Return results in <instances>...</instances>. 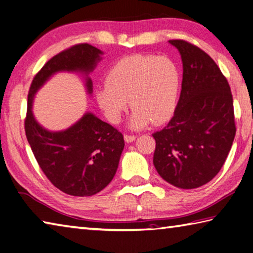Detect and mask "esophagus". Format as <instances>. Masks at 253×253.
Returning a JSON list of instances; mask_svg holds the SVG:
<instances>
[{
	"instance_id": "34e87169",
	"label": "esophagus",
	"mask_w": 253,
	"mask_h": 253,
	"mask_svg": "<svg viewBox=\"0 0 253 253\" xmlns=\"http://www.w3.org/2000/svg\"><path fill=\"white\" fill-rule=\"evenodd\" d=\"M124 138H125V140L127 143H131V142H134V140L136 139V136L135 135H128V134H126L125 136H124Z\"/></svg>"
}]
</instances>
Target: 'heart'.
Masks as SVG:
<instances>
[{"instance_id": "b5f03b06", "label": "heart", "mask_w": 253, "mask_h": 253, "mask_svg": "<svg viewBox=\"0 0 253 253\" xmlns=\"http://www.w3.org/2000/svg\"><path fill=\"white\" fill-rule=\"evenodd\" d=\"M179 85L181 72L174 60L165 55L132 54L111 66L106 83L97 87L96 99L111 123L121 121L130 101L134 108L130 126L143 128L172 117Z\"/></svg>"}]
</instances>
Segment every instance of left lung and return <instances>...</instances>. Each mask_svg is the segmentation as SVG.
<instances>
[{"label":"left lung","instance_id":"8db88e82","mask_svg":"<svg viewBox=\"0 0 253 253\" xmlns=\"http://www.w3.org/2000/svg\"><path fill=\"white\" fill-rule=\"evenodd\" d=\"M182 57L183 81L174 116L153 134L157 173L179 188L204 185L220 172L235 131L228 80L210 55L185 40H169Z\"/></svg>","mask_w":253,"mask_h":253}]
</instances>
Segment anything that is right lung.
<instances>
[{
  "mask_svg": "<svg viewBox=\"0 0 253 253\" xmlns=\"http://www.w3.org/2000/svg\"><path fill=\"white\" fill-rule=\"evenodd\" d=\"M102 54L88 43L75 44L51 58L34 76L28 95L24 119L27 139L42 172L53 185L72 196H91L108 185L118 168L125 146L121 131L87 113L68 129L51 132L42 128L32 115L34 93L58 71L93 70ZM87 89L92 83L87 78Z\"/></svg>",
  "mask_w": 253,
  "mask_h": 253,
  "instance_id": "right-lung-1",
  "label": "right lung"
}]
</instances>
